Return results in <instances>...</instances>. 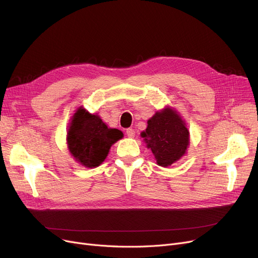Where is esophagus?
Listing matches in <instances>:
<instances>
[{
	"label": "esophagus",
	"mask_w": 258,
	"mask_h": 258,
	"mask_svg": "<svg viewBox=\"0 0 258 258\" xmlns=\"http://www.w3.org/2000/svg\"><path fill=\"white\" fill-rule=\"evenodd\" d=\"M126 133H127L128 138H134V137H136V131H134L133 129H127Z\"/></svg>",
	"instance_id": "obj_1"
}]
</instances>
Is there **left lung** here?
I'll return each mask as SVG.
<instances>
[{"instance_id":"left-lung-1","label":"left lung","mask_w":258,"mask_h":258,"mask_svg":"<svg viewBox=\"0 0 258 258\" xmlns=\"http://www.w3.org/2000/svg\"><path fill=\"white\" fill-rule=\"evenodd\" d=\"M147 124L141 137L147 148L151 149L158 166L167 168L187 153L190 133L175 109L166 106L156 111Z\"/></svg>"}]
</instances>
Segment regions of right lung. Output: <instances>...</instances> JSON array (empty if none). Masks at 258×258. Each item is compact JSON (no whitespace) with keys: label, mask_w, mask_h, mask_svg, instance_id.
I'll use <instances>...</instances> for the list:
<instances>
[{"label":"right lung","mask_w":258,"mask_h":258,"mask_svg":"<svg viewBox=\"0 0 258 258\" xmlns=\"http://www.w3.org/2000/svg\"><path fill=\"white\" fill-rule=\"evenodd\" d=\"M124 134L108 126L97 114L86 111L82 106L72 115L67 131L68 149L78 163L86 168L99 167L111 146Z\"/></svg>","instance_id":"right-lung-1"}]
</instances>
